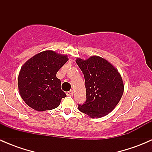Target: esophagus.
Segmentation results:
<instances>
[{
  "mask_svg": "<svg viewBox=\"0 0 152 152\" xmlns=\"http://www.w3.org/2000/svg\"><path fill=\"white\" fill-rule=\"evenodd\" d=\"M66 95L67 96H73V92L72 91V90H70V91L67 92Z\"/></svg>",
  "mask_w": 152,
  "mask_h": 152,
  "instance_id": "1",
  "label": "esophagus"
}]
</instances>
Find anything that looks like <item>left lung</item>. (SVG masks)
I'll list each match as a JSON object with an SVG mask.
<instances>
[{
	"label": "left lung",
	"mask_w": 152,
	"mask_h": 152,
	"mask_svg": "<svg viewBox=\"0 0 152 152\" xmlns=\"http://www.w3.org/2000/svg\"><path fill=\"white\" fill-rule=\"evenodd\" d=\"M85 76L86 102L79 110L90 118H102L111 113L120 102L124 90L121 76L110 62L99 56L77 58Z\"/></svg>",
	"instance_id": "1"
}]
</instances>
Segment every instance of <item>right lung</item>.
Returning a JSON list of instances; mask_svg holds the SVG:
<instances>
[{"instance_id": "right-lung-1", "label": "right lung", "mask_w": 152, "mask_h": 152, "mask_svg": "<svg viewBox=\"0 0 152 152\" xmlns=\"http://www.w3.org/2000/svg\"><path fill=\"white\" fill-rule=\"evenodd\" d=\"M68 60L67 55L48 50L26 62L18 76V90L28 107L39 112L51 110L60 104L66 94L61 90L56 73Z\"/></svg>"}]
</instances>
